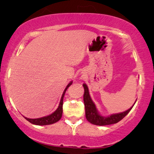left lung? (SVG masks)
Listing matches in <instances>:
<instances>
[{
    "instance_id": "left-lung-1",
    "label": "left lung",
    "mask_w": 154,
    "mask_h": 154,
    "mask_svg": "<svg viewBox=\"0 0 154 154\" xmlns=\"http://www.w3.org/2000/svg\"><path fill=\"white\" fill-rule=\"evenodd\" d=\"M83 85L84 88L83 101L85 109V117L90 123L94 124V125H111V124L117 123L118 122L121 121L130 112L136 102H134V104L128 110L124 111V112L115 113V114H111L109 116L104 117L100 114V113L98 112L97 109L96 108L95 104L92 102L89 94V90H88L87 85L83 84Z\"/></svg>"
}]
</instances>
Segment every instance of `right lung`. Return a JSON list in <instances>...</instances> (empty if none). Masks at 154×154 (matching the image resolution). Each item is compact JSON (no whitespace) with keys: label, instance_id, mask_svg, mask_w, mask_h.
<instances>
[{"label":"right lung","instance_id":"obj_1","mask_svg":"<svg viewBox=\"0 0 154 154\" xmlns=\"http://www.w3.org/2000/svg\"><path fill=\"white\" fill-rule=\"evenodd\" d=\"M73 82L71 81L67 86L65 88L64 92H63L62 97H61V100L60 102V104H59L58 108L56 109L55 111H54L53 113H51V114L49 116H44L42 118H38V119H28V118L24 117L27 121L30 122L31 123L33 124V125H51V124H53L56 122L60 121L62 118V112H63V99H64V96L65 94V92H66L67 88H68L69 86H70L71 84H72Z\"/></svg>","mask_w":154,"mask_h":154}]
</instances>
